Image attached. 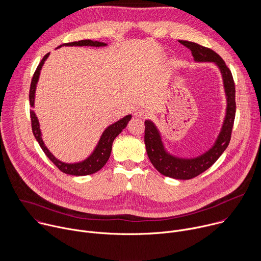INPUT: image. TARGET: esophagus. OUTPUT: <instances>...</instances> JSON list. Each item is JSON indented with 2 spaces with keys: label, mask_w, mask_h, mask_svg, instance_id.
I'll return each instance as SVG.
<instances>
[{
  "label": "esophagus",
  "mask_w": 261,
  "mask_h": 261,
  "mask_svg": "<svg viewBox=\"0 0 261 261\" xmlns=\"http://www.w3.org/2000/svg\"><path fill=\"white\" fill-rule=\"evenodd\" d=\"M134 116L140 120H143L147 117V113H146V110H144L143 108H137L134 111Z\"/></svg>",
  "instance_id": "34e87169"
}]
</instances>
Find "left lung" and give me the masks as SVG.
<instances>
[{
    "mask_svg": "<svg viewBox=\"0 0 261 261\" xmlns=\"http://www.w3.org/2000/svg\"><path fill=\"white\" fill-rule=\"evenodd\" d=\"M179 43L190 48L195 62L214 63L220 70L226 97L224 120L213 145L196 157H178L169 153L160 130L151 120L144 122V143L148 159L161 174L176 179H190L208 169L229 144L236 117V88L230 70L218 54L194 42L179 40Z\"/></svg>",
    "mask_w": 261,
    "mask_h": 261,
    "instance_id": "1",
    "label": "left lung"
}]
</instances>
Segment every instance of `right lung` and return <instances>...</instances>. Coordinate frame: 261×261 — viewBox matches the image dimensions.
Returning <instances> with one entry per match:
<instances>
[{
  "instance_id": "right-lung-1",
  "label": "right lung",
  "mask_w": 261,
  "mask_h": 261,
  "mask_svg": "<svg viewBox=\"0 0 261 261\" xmlns=\"http://www.w3.org/2000/svg\"><path fill=\"white\" fill-rule=\"evenodd\" d=\"M107 44L104 42H99V41H93V40H81V41H75V42H70V43H65L60 45L58 48L62 46H93V47H103L106 46ZM49 57V54L45 55L40 64L37 67L34 76L31 83V88H30V104L32 107H35V96H36V89H37V84L39 82L40 77V72L41 69ZM31 115V121H32V130L34 133V136L36 140L38 141L40 144L41 148L45 155L50 159V161L63 172L71 175H88L97 172L100 170L107 162V160L110 157L111 153V147H113V142L115 138L123 131V129L126 128L128 122L131 120L132 116L128 115L121 120L115 122L114 124L109 125L101 134L95 148L93 152L84 160L79 161V162H73V163H67L59 160L56 158V156L48 150L47 146L44 143V140L42 138V132L40 129V124L39 120L37 118L35 111L31 110L30 111Z\"/></svg>"
}]
</instances>
